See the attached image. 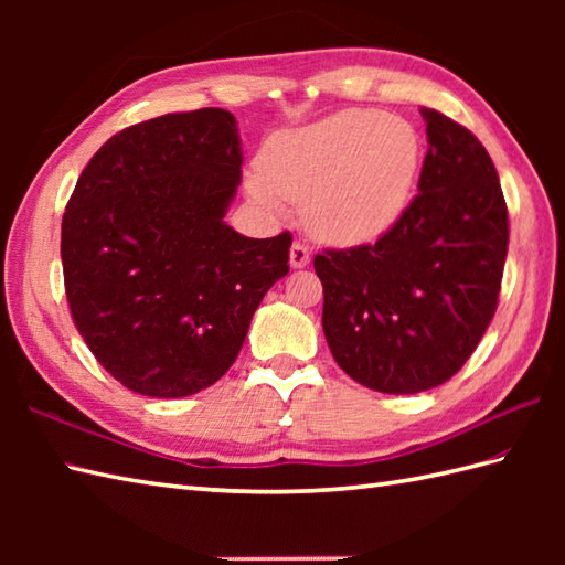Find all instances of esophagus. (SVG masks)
<instances>
[{"label": "esophagus", "mask_w": 565, "mask_h": 565, "mask_svg": "<svg viewBox=\"0 0 565 565\" xmlns=\"http://www.w3.org/2000/svg\"><path fill=\"white\" fill-rule=\"evenodd\" d=\"M308 262H310V249L303 243H294V247H291V267L303 269V267H308Z\"/></svg>", "instance_id": "obj_1"}]
</instances>
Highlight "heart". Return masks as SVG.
Returning <instances> with one entry per match:
<instances>
[{
    "mask_svg": "<svg viewBox=\"0 0 565 565\" xmlns=\"http://www.w3.org/2000/svg\"><path fill=\"white\" fill-rule=\"evenodd\" d=\"M419 170V138L398 116L338 111L276 136L247 177V194L281 215L306 203V223L322 243H376L411 206Z\"/></svg>",
    "mask_w": 565,
    "mask_h": 565,
    "instance_id": "heart-1",
    "label": "heart"
}]
</instances>
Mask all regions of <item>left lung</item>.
<instances>
[{"instance_id":"left-lung-1","label":"left lung","mask_w":565,"mask_h":565,"mask_svg":"<svg viewBox=\"0 0 565 565\" xmlns=\"http://www.w3.org/2000/svg\"><path fill=\"white\" fill-rule=\"evenodd\" d=\"M419 194L374 245L316 255L322 332L334 362L381 393L449 381L495 316L508 257V206L471 130L423 109Z\"/></svg>"}]
</instances>
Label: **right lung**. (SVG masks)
Returning <instances> with one entry per match:
<instances>
[{"instance_id": "add662e5", "label": "right lung", "mask_w": 565, "mask_h": 565, "mask_svg": "<svg viewBox=\"0 0 565 565\" xmlns=\"http://www.w3.org/2000/svg\"><path fill=\"white\" fill-rule=\"evenodd\" d=\"M239 164L235 116L199 109L121 130L77 179L60 237L70 313L134 393L213 386L264 294L289 274L291 233L255 239L223 221Z\"/></svg>"}]
</instances>
